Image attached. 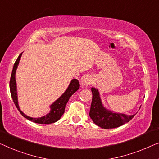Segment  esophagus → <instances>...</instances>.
Returning <instances> with one entry per match:
<instances>
[{
    "label": "esophagus",
    "instance_id": "obj_1",
    "mask_svg": "<svg viewBox=\"0 0 159 159\" xmlns=\"http://www.w3.org/2000/svg\"><path fill=\"white\" fill-rule=\"evenodd\" d=\"M92 83H93L92 78L90 75H85V76L82 78L80 84H81L82 86H88L92 84Z\"/></svg>",
    "mask_w": 159,
    "mask_h": 159
}]
</instances>
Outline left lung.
<instances>
[{"label": "left lung", "mask_w": 159, "mask_h": 159, "mask_svg": "<svg viewBox=\"0 0 159 159\" xmlns=\"http://www.w3.org/2000/svg\"><path fill=\"white\" fill-rule=\"evenodd\" d=\"M92 102L89 116L95 124L102 129H114L130 121L134 115L128 116L124 113H113L104 107L101 102L98 89L91 88Z\"/></svg>", "instance_id": "left-lung-1"}]
</instances>
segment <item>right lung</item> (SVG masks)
<instances>
[{
  "label": "right lung",
  "mask_w": 159,
  "mask_h": 159,
  "mask_svg": "<svg viewBox=\"0 0 159 159\" xmlns=\"http://www.w3.org/2000/svg\"><path fill=\"white\" fill-rule=\"evenodd\" d=\"M22 53H21L20 55H19L17 60H16L15 63H14L10 80V91L13 102L15 103L16 108H17L18 110L19 111V112L20 113V114L22 115L23 117L27 118L28 120H30V121L41 124H50L55 123L57 120L60 119L61 117L62 116V115L64 113L66 106V104H67L68 100H69V98L71 97L72 95L74 93L75 91H77L78 90H79L80 87L79 80L74 79L70 81L69 86H68V89H66V91L64 92V93H63L60 98L57 99L55 102L50 106V108H51V111H50V113H48V114L41 118H31L28 116L24 114V113L20 111V108H19L18 103L17 88H16V71L18 68V65L19 63V61H20L21 56H22Z\"/></svg>",
  "instance_id": "1"
}]
</instances>
